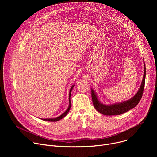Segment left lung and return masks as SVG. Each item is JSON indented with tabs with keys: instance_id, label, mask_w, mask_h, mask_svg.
I'll return each instance as SVG.
<instances>
[{
	"instance_id": "left-lung-1",
	"label": "left lung",
	"mask_w": 157,
	"mask_h": 157,
	"mask_svg": "<svg viewBox=\"0 0 157 157\" xmlns=\"http://www.w3.org/2000/svg\"><path fill=\"white\" fill-rule=\"evenodd\" d=\"M145 75L146 68L144 63V77L138 92L130 99L125 102H122L121 103H117L112 105H104L99 101L95 92L94 91V90L91 89V96L94 107L99 113L106 116L120 115L126 113V112L132 109V108L135 107L139 104L143 95L145 81Z\"/></svg>"
}]
</instances>
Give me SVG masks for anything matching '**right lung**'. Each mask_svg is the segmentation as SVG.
Returning <instances> with one entry per match:
<instances>
[{"label":"right lung","instance_id":"right-lung-1","mask_svg":"<svg viewBox=\"0 0 157 157\" xmlns=\"http://www.w3.org/2000/svg\"><path fill=\"white\" fill-rule=\"evenodd\" d=\"M75 86V84L73 85V86L71 87L70 89V94H69V102H70V104H69V107L68 108L66 109V110L64 112V113L63 114H62L61 116H59V117H56V118H53V119H41L43 121H50V122H56V121H58L59 120L63 119V117H64L67 114H68V112L71 108V101H70V97H71V91H72V89L73 88V87Z\"/></svg>","mask_w":157,"mask_h":157}]
</instances>
